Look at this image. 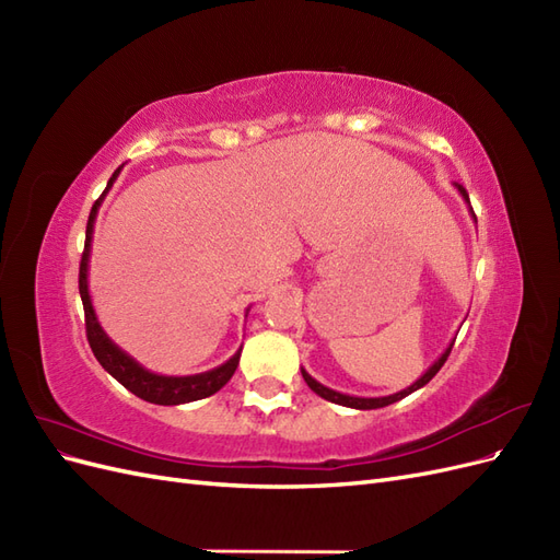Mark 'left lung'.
<instances>
[{
    "label": "left lung",
    "mask_w": 560,
    "mask_h": 560,
    "mask_svg": "<svg viewBox=\"0 0 560 560\" xmlns=\"http://www.w3.org/2000/svg\"><path fill=\"white\" fill-rule=\"evenodd\" d=\"M455 189L460 191V196L467 200V206H469V196H467V191L463 189L460 184H455ZM469 212H471V217H474V210H471V206H469ZM477 219V217H474ZM453 343H455V338L453 341L448 343V348L442 352V358H439L425 374H422L413 385H409L406 389H399V393H395V395H387V397H352V395H343V393H336V389H331V387H327V385H322V383H317L306 369H301V374H303V381L308 383V387L313 389L315 395H319L322 399H327V401H334V404H341V406H348V409H360V411H369V409H383V406H389V404H395V401H399V399H404V397H409L411 393H416V389H420L422 385H428L434 376H436V371L444 366V362L448 360V354H451V348H453Z\"/></svg>",
    "instance_id": "obj_1"
}]
</instances>
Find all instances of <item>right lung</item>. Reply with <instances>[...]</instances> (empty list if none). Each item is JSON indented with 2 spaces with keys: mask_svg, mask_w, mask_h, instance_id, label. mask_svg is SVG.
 Segmentation results:
<instances>
[{
  "mask_svg": "<svg viewBox=\"0 0 560 560\" xmlns=\"http://www.w3.org/2000/svg\"><path fill=\"white\" fill-rule=\"evenodd\" d=\"M121 167L112 175V179L107 182L105 194L112 189V184L116 182ZM105 194L95 200V206L91 210L89 217V226H86V245H83V254H81V266H79V294L83 301V313H86V336L91 350L95 354V360L103 364V369L107 371L109 376H114L118 383H121L126 389H130L132 395H138L144 401L151 404H161V406H177V404H186V401H196L202 397L214 395L217 389H222L231 376L235 374L241 362V350L233 354L231 360H226L224 364H219L210 371H202V374H194V376H161L154 374V371L144 369L138 360H132L126 350L118 348L112 338L105 334V329L100 327L93 301L89 294V259H91V243H93V226H95V217H97V208L103 202ZM249 313V308H247ZM247 317V315H245Z\"/></svg>",
  "mask_w": 560,
  "mask_h": 560,
  "instance_id": "add662e5",
  "label": "right lung"
}]
</instances>
